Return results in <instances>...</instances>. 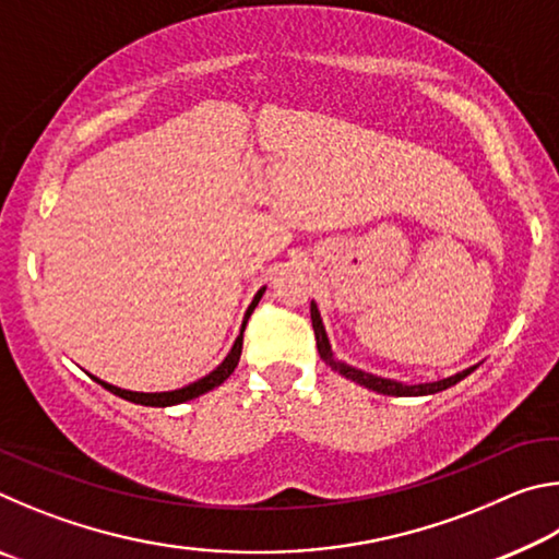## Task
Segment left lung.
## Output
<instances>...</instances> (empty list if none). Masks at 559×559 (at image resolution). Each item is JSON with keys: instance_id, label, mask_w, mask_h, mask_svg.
<instances>
[{"instance_id": "obj_1", "label": "left lung", "mask_w": 559, "mask_h": 559, "mask_svg": "<svg viewBox=\"0 0 559 559\" xmlns=\"http://www.w3.org/2000/svg\"><path fill=\"white\" fill-rule=\"evenodd\" d=\"M310 320H313V330H316V340H318V353L320 359H323L325 365L333 367V372L343 374L345 380L355 382L359 386H365V390H372L377 394H390V396H427V394H437L449 390V386L459 384L463 377H468L476 367L480 365H473L466 367V370H461L451 377H443V380L437 382H419V384H404V382H396L390 380V377H380V374H372V372H365V370H357V367L347 365L345 359H340L333 353V345H330V337L325 333V325H323V318H320V310H318V302L310 300Z\"/></svg>"}]
</instances>
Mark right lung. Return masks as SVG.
I'll return each mask as SVG.
<instances>
[{
	"label": "right lung",
	"instance_id": "obj_1",
	"mask_svg": "<svg viewBox=\"0 0 559 559\" xmlns=\"http://www.w3.org/2000/svg\"><path fill=\"white\" fill-rule=\"evenodd\" d=\"M263 290H266V286L257 290V296H253L251 306L246 308L243 320H241V330H239V335H236V340H234V345H231L229 353H226V357L222 359L219 365L214 367V370H212L210 374L200 377V380H197V382H189V384H185V386H179V390H169V392H132V390H122V386H116V384H110V382H103V380H98L96 374H91V377H93V380H96L100 386H106L108 392H112L116 396H120V400H128V402H132V404H143V406H175V404H182V402H189V400H197V396H202V394H206V392H212L214 386H219V384L226 380V377H229V374L236 370V365H239V357H241V343H243L246 320L251 318L253 308L259 306Z\"/></svg>",
	"mask_w": 559,
	"mask_h": 559
}]
</instances>
